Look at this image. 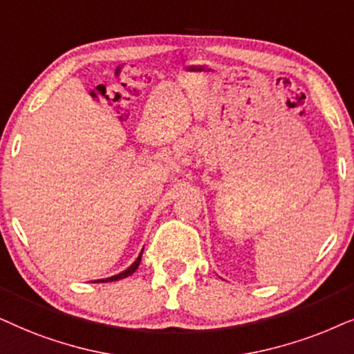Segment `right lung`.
Masks as SVG:
<instances>
[{"instance_id":"add662e5","label":"right lung","mask_w":354,"mask_h":354,"mask_svg":"<svg viewBox=\"0 0 354 354\" xmlns=\"http://www.w3.org/2000/svg\"><path fill=\"white\" fill-rule=\"evenodd\" d=\"M144 251V249H142ZM142 251H140V254H139V257L136 259V261L131 263V266L126 268V270H122L121 273H118V275H113V277H110V279H102V280H97L95 283H98V281H100V283H105V281H116V280H121V279H126V277H129V275H133V273L138 270V267H139V263H140V257H142Z\"/></svg>"}]
</instances>
